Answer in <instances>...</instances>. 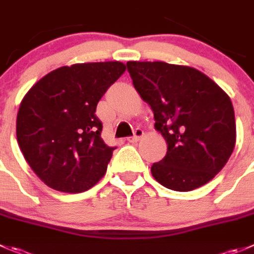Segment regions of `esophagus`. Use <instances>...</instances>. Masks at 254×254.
Segmentation results:
<instances>
[{
  "instance_id": "34e87169",
  "label": "esophagus",
  "mask_w": 254,
  "mask_h": 254,
  "mask_svg": "<svg viewBox=\"0 0 254 254\" xmlns=\"http://www.w3.org/2000/svg\"><path fill=\"white\" fill-rule=\"evenodd\" d=\"M142 135H144V131H142V129H136V130H135L134 135H132V136H129L127 140L129 142H136L137 140H139L140 137L142 136Z\"/></svg>"
}]
</instances>
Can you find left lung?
<instances>
[{
	"instance_id": "left-lung-1",
	"label": "left lung",
	"mask_w": 254,
	"mask_h": 254,
	"mask_svg": "<svg viewBox=\"0 0 254 254\" xmlns=\"http://www.w3.org/2000/svg\"><path fill=\"white\" fill-rule=\"evenodd\" d=\"M140 97L151 107L155 129L167 142L164 159L151 166L162 186L191 191L222 170L236 142L230 97L200 70L165 62H127Z\"/></svg>"
}]
</instances>
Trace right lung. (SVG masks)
Returning <instances> with one entry per match:
<instances>
[{"mask_svg":"<svg viewBox=\"0 0 254 254\" xmlns=\"http://www.w3.org/2000/svg\"><path fill=\"white\" fill-rule=\"evenodd\" d=\"M127 67L120 62L61 67L28 90L17 114V141L37 176L62 192H84L107 171L113 151L95 115L108 88Z\"/></svg>","mask_w":254,"mask_h":254,"instance_id":"obj_1","label":"right lung"}]
</instances>
